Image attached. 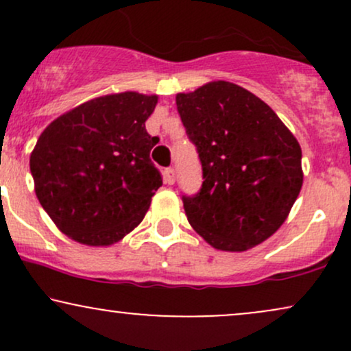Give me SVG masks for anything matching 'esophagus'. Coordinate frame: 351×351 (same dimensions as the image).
I'll use <instances>...</instances> for the list:
<instances>
[{
  "label": "esophagus",
  "mask_w": 351,
  "mask_h": 351,
  "mask_svg": "<svg viewBox=\"0 0 351 351\" xmlns=\"http://www.w3.org/2000/svg\"><path fill=\"white\" fill-rule=\"evenodd\" d=\"M175 178H176V171L173 170V168H167V170H165V181H167L168 184H173L175 183Z\"/></svg>",
  "instance_id": "esophagus-1"
}]
</instances>
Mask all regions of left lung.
<instances>
[{
    "instance_id": "1",
    "label": "left lung",
    "mask_w": 351,
    "mask_h": 351,
    "mask_svg": "<svg viewBox=\"0 0 351 351\" xmlns=\"http://www.w3.org/2000/svg\"><path fill=\"white\" fill-rule=\"evenodd\" d=\"M176 107L203 167L198 195L183 196L191 228L219 251L264 243L304 183L297 138L264 100L226 80L178 94Z\"/></svg>"
}]
</instances>
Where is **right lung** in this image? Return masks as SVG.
Instances as JSON below:
<instances>
[{"label": "right lung", "instance_id": "right-lung-1", "mask_svg": "<svg viewBox=\"0 0 351 351\" xmlns=\"http://www.w3.org/2000/svg\"><path fill=\"white\" fill-rule=\"evenodd\" d=\"M158 95L108 94L51 122L29 158L34 191L60 232L112 245L142 223L163 184L150 160L158 143L145 122Z\"/></svg>", "mask_w": 351, "mask_h": 351}]
</instances>
